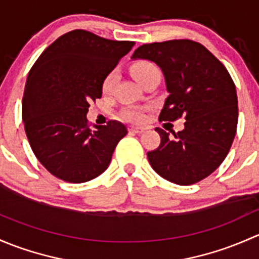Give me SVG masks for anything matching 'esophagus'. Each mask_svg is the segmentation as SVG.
Here are the masks:
<instances>
[{
	"label": "esophagus",
	"mask_w": 259,
	"mask_h": 259,
	"mask_svg": "<svg viewBox=\"0 0 259 259\" xmlns=\"http://www.w3.org/2000/svg\"><path fill=\"white\" fill-rule=\"evenodd\" d=\"M128 131H130V132H133V133H142V132H145V128H142V127L132 126V127H130Z\"/></svg>",
	"instance_id": "obj_1"
}]
</instances>
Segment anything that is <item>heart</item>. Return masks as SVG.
Segmentation results:
<instances>
[{
	"label": "heart",
	"mask_w": 259,
	"mask_h": 259,
	"mask_svg": "<svg viewBox=\"0 0 259 259\" xmlns=\"http://www.w3.org/2000/svg\"><path fill=\"white\" fill-rule=\"evenodd\" d=\"M154 72H159L157 66L154 63L149 62V61H137L131 66V73L135 77V79L140 83H142L148 76H151ZM117 81V73L114 71L110 72L107 76L105 77L102 82V91L103 92H110L113 89L114 83ZM121 117L126 121L130 122H141L143 119V112L140 108L136 107H127L121 112Z\"/></svg>",
	"instance_id": "heart-1"
}]
</instances>
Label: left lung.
I'll return each mask as SVG.
<instances>
[{"instance_id": "1", "label": "left lung", "mask_w": 259, "mask_h": 259, "mask_svg": "<svg viewBox=\"0 0 259 259\" xmlns=\"http://www.w3.org/2000/svg\"><path fill=\"white\" fill-rule=\"evenodd\" d=\"M132 58L153 61L161 67L169 96L159 121L185 117V128L169 133L156 128L161 143L148 152L152 168L181 186L199 182L227 157L238 122L234 82L223 63L203 45L170 39L142 45Z\"/></svg>"}]
</instances>
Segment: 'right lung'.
<instances>
[{
    "mask_svg": "<svg viewBox=\"0 0 259 259\" xmlns=\"http://www.w3.org/2000/svg\"><path fill=\"white\" fill-rule=\"evenodd\" d=\"M133 41H112L73 30L58 37L32 66L22 100L26 136L42 166L65 182L83 183L105 172L127 135L118 121L93 126L90 102Z\"/></svg>",
    "mask_w": 259,
    "mask_h": 259,
    "instance_id": "right-lung-1",
    "label": "right lung"
}]
</instances>
